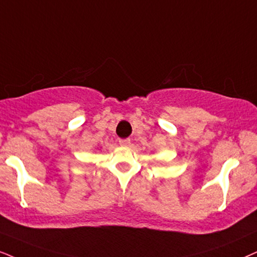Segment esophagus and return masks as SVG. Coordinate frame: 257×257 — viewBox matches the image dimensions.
<instances>
[{"mask_svg": "<svg viewBox=\"0 0 257 257\" xmlns=\"http://www.w3.org/2000/svg\"><path fill=\"white\" fill-rule=\"evenodd\" d=\"M118 142H119V145H121V146L131 145V140H129V139H121Z\"/></svg>", "mask_w": 257, "mask_h": 257, "instance_id": "obj_1", "label": "esophagus"}]
</instances>
